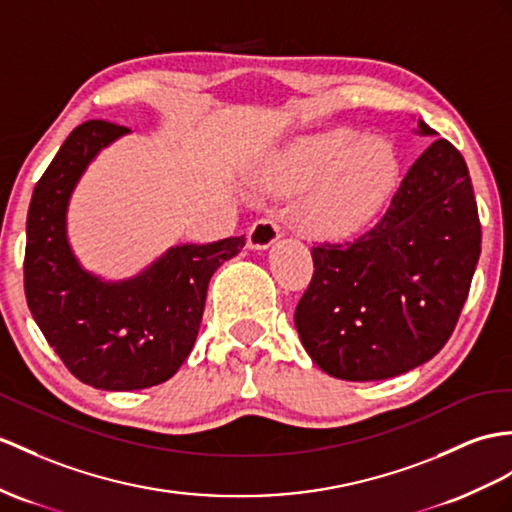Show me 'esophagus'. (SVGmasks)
<instances>
[{
  "label": "esophagus",
  "instance_id": "34e87169",
  "mask_svg": "<svg viewBox=\"0 0 512 512\" xmlns=\"http://www.w3.org/2000/svg\"><path fill=\"white\" fill-rule=\"evenodd\" d=\"M282 236V230L278 226V221H273L271 217H263L252 223V228L247 232V245L252 249H267L269 245L276 243Z\"/></svg>",
  "mask_w": 512,
  "mask_h": 512
}]
</instances>
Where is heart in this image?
Wrapping results in <instances>:
<instances>
[{"mask_svg":"<svg viewBox=\"0 0 512 512\" xmlns=\"http://www.w3.org/2000/svg\"><path fill=\"white\" fill-rule=\"evenodd\" d=\"M286 184L306 186L304 223L315 232L345 234L380 213L400 180V154L382 134L332 130L295 143L282 158Z\"/></svg>","mask_w":512,"mask_h":512,"instance_id":"heart-1","label":"heart"}]
</instances>
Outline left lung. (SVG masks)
<instances>
[{
  "label": "left lung",
  "mask_w": 512,
  "mask_h": 512,
  "mask_svg": "<svg viewBox=\"0 0 512 512\" xmlns=\"http://www.w3.org/2000/svg\"><path fill=\"white\" fill-rule=\"evenodd\" d=\"M417 134L436 132L419 119ZM480 219L458 149L436 139L408 169L376 226L313 247L295 328L313 363L339 380L400 376L441 352L480 258Z\"/></svg>",
  "instance_id": "obj_1"
}]
</instances>
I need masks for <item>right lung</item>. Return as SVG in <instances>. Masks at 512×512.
<instances>
[{"label": "right lung", "mask_w": 512, "mask_h": 512, "mask_svg": "<svg viewBox=\"0 0 512 512\" xmlns=\"http://www.w3.org/2000/svg\"><path fill=\"white\" fill-rule=\"evenodd\" d=\"M128 132L97 119L73 130L36 182L26 223L23 284L36 326L73 376L104 391L147 389L180 369L210 278L245 245V236H230L169 247L117 282L86 271L69 243V199L95 156Z\"/></svg>", "instance_id": "obj_1"}]
</instances>
